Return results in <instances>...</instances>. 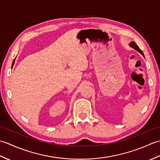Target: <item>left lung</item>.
I'll list each match as a JSON object with an SVG mask.
<instances>
[{"mask_svg":"<svg viewBox=\"0 0 160 160\" xmlns=\"http://www.w3.org/2000/svg\"><path fill=\"white\" fill-rule=\"evenodd\" d=\"M129 46H130L131 47H132V48H133L135 50H136L137 52H140V53L142 54V55L144 57L143 52H142V50H141L140 48H139V47L136 45V44H135V42H133V41H131V42H130V44H129Z\"/></svg>","mask_w":160,"mask_h":160,"instance_id":"left-lung-1","label":"left lung"}]
</instances>
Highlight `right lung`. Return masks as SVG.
<instances>
[{
  "instance_id": "1",
  "label": "right lung",
  "mask_w": 160,
  "mask_h": 160,
  "mask_svg": "<svg viewBox=\"0 0 160 160\" xmlns=\"http://www.w3.org/2000/svg\"><path fill=\"white\" fill-rule=\"evenodd\" d=\"M14 62H15V59L13 60V63H12V67H13V64H14Z\"/></svg>"
}]
</instances>
